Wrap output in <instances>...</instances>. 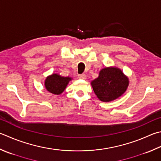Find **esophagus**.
I'll return each instance as SVG.
<instances>
[{"instance_id":"obj_1","label":"esophagus","mask_w":161,"mask_h":161,"mask_svg":"<svg viewBox=\"0 0 161 161\" xmlns=\"http://www.w3.org/2000/svg\"><path fill=\"white\" fill-rule=\"evenodd\" d=\"M78 77L79 78H80V79H83V80L86 79V75L85 74H78Z\"/></svg>"}]
</instances>
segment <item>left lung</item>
Instances as JSON below:
<instances>
[{
	"instance_id": "obj_1",
	"label": "left lung",
	"mask_w": 161,
	"mask_h": 161,
	"mask_svg": "<svg viewBox=\"0 0 161 161\" xmlns=\"http://www.w3.org/2000/svg\"><path fill=\"white\" fill-rule=\"evenodd\" d=\"M129 81L123 73L117 68H105L99 77L91 83L94 92L102 102H111L125 92Z\"/></svg>"
}]
</instances>
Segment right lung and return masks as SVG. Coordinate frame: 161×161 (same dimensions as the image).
<instances>
[{
	"label": "right lung",
	"instance_id": "1",
	"mask_svg": "<svg viewBox=\"0 0 161 161\" xmlns=\"http://www.w3.org/2000/svg\"><path fill=\"white\" fill-rule=\"evenodd\" d=\"M71 80V78L69 77H62L57 74H53L46 78L45 86L50 92L54 95H59L65 90Z\"/></svg>",
	"mask_w": 161,
	"mask_h": 161
}]
</instances>
